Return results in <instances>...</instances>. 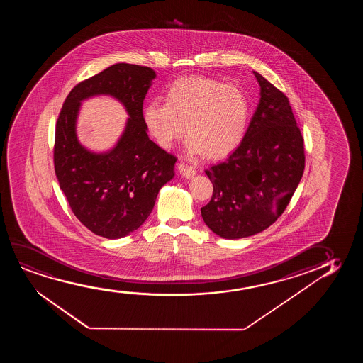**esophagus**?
I'll return each mask as SVG.
<instances>
[{
    "label": "esophagus",
    "instance_id": "obj_1",
    "mask_svg": "<svg viewBox=\"0 0 363 363\" xmlns=\"http://www.w3.org/2000/svg\"><path fill=\"white\" fill-rule=\"evenodd\" d=\"M177 169H179V174L184 176V179H192L194 174H196V169L192 166L184 164V162L177 164Z\"/></svg>",
    "mask_w": 363,
    "mask_h": 363
}]
</instances>
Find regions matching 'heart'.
<instances>
[{
	"label": "heart",
	"mask_w": 363,
	"mask_h": 363,
	"mask_svg": "<svg viewBox=\"0 0 363 363\" xmlns=\"http://www.w3.org/2000/svg\"><path fill=\"white\" fill-rule=\"evenodd\" d=\"M250 119L248 95L234 85L206 77H182L164 93V103L150 101L143 123L160 147L169 149L189 135L186 149L206 159L220 160L242 144Z\"/></svg>",
	"instance_id": "heart-1"
}]
</instances>
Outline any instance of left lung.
I'll return each mask as SVG.
<instances>
[{"instance_id":"left-lung-1","label":"left lung","mask_w":363,"mask_h":363,"mask_svg":"<svg viewBox=\"0 0 363 363\" xmlns=\"http://www.w3.org/2000/svg\"><path fill=\"white\" fill-rule=\"evenodd\" d=\"M260 99L242 144L206 169L213 184L202 218L213 233L240 239L263 232L286 208L305 167L303 139L284 93L253 72Z\"/></svg>"}]
</instances>
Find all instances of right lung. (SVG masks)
Instances as JSON below:
<instances>
[{
  "label": "right lung",
  "mask_w": 363,
  "mask_h": 363,
  "mask_svg": "<svg viewBox=\"0 0 363 363\" xmlns=\"http://www.w3.org/2000/svg\"><path fill=\"white\" fill-rule=\"evenodd\" d=\"M155 78L149 67L111 65L75 85L55 125L60 189L75 217L104 238H123L141 227L161 187L174 177L177 159L149 139L143 123V104ZM96 96L119 101L128 114L120 139L105 152L88 150L76 133L82 101Z\"/></svg>",
  "instance_id": "1"
}]
</instances>
